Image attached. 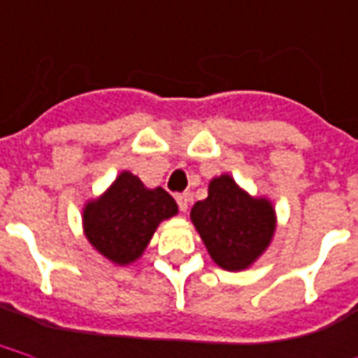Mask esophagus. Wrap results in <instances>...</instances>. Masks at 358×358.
Listing matches in <instances>:
<instances>
[{"instance_id":"1","label":"esophagus","mask_w":358,"mask_h":358,"mask_svg":"<svg viewBox=\"0 0 358 358\" xmlns=\"http://www.w3.org/2000/svg\"><path fill=\"white\" fill-rule=\"evenodd\" d=\"M189 193H180V195H176V203H178L180 210L182 212H187V206H189Z\"/></svg>"}]
</instances>
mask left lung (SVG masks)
<instances>
[{
    "mask_svg": "<svg viewBox=\"0 0 358 358\" xmlns=\"http://www.w3.org/2000/svg\"><path fill=\"white\" fill-rule=\"evenodd\" d=\"M189 217L212 261L229 272L250 268L268 250L278 225L272 201L250 195L227 173L210 180L208 197L193 204Z\"/></svg>",
    "mask_w": 358,
    "mask_h": 358,
    "instance_id": "obj_1",
    "label": "left lung"
}]
</instances>
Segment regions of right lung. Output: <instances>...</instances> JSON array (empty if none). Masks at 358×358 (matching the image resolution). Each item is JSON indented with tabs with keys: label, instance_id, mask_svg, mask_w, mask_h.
<instances>
[{
	"label": "right lung",
	"instance_id": "obj_1",
	"mask_svg": "<svg viewBox=\"0 0 358 358\" xmlns=\"http://www.w3.org/2000/svg\"><path fill=\"white\" fill-rule=\"evenodd\" d=\"M178 214V204L163 187L150 189L122 171L99 197L82 210V229L95 252L113 264L127 266L143 257L161 222Z\"/></svg>",
	"mask_w": 358,
	"mask_h": 358
}]
</instances>
